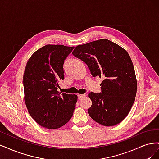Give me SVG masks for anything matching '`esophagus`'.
Segmentation results:
<instances>
[{"label": "esophagus", "mask_w": 159, "mask_h": 159, "mask_svg": "<svg viewBox=\"0 0 159 159\" xmlns=\"http://www.w3.org/2000/svg\"><path fill=\"white\" fill-rule=\"evenodd\" d=\"M85 94H78V97L79 99L85 97Z\"/></svg>", "instance_id": "esophagus-1"}]
</instances>
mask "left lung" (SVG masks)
Wrapping results in <instances>:
<instances>
[{"mask_svg":"<svg viewBox=\"0 0 159 159\" xmlns=\"http://www.w3.org/2000/svg\"><path fill=\"white\" fill-rule=\"evenodd\" d=\"M88 65L93 77H103L102 92H91L89 116L104 126H113L127 117L135 99L137 82L127 52L107 39L77 46L72 52Z\"/></svg>","mask_w":159,"mask_h":159,"instance_id":"8db88e82","label":"left lung"}]
</instances>
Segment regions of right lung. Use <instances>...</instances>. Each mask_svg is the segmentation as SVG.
I'll list each match as a JSON object with an SVG mask.
<instances>
[{"instance_id":"right-lung-1","label":"right lung","mask_w":159,"mask_h":159,"mask_svg":"<svg viewBox=\"0 0 159 159\" xmlns=\"http://www.w3.org/2000/svg\"><path fill=\"white\" fill-rule=\"evenodd\" d=\"M74 47L48 44L28 60L23 76L25 102L28 113L40 126L58 129L68 123L78 101L76 95L60 93L64 64Z\"/></svg>"}]
</instances>
